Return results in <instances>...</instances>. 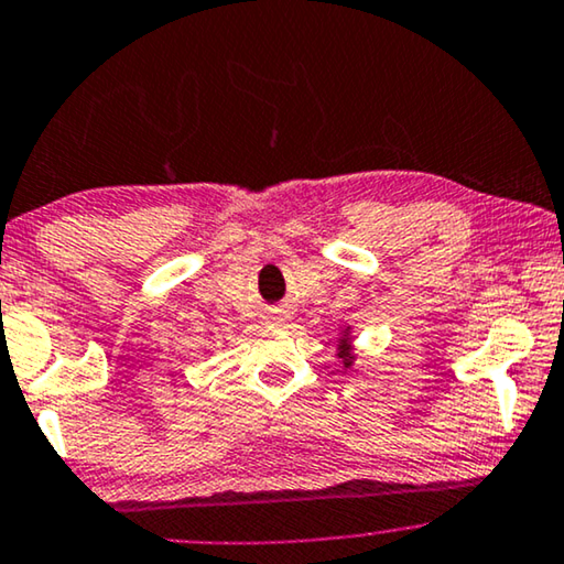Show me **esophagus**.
Masks as SVG:
<instances>
[{
  "mask_svg": "<svg viewBox=\"0 0 564 564\" xmlns=\"http://www.w3.org/2000/svg\"><path fill=\"white\" fill-rule=\"evenodd\" d=\"M276 321H284V315H282V313H276Z\"/></svg>",
  "mask_w": 564,
  "mask_h": 564,
  "instance_id": "34e87169",
  "label": "esophagus"
}]
</instances>
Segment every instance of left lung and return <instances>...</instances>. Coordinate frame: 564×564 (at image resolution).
<instances>
[{
  "instance_id": "obj_1",
  "label": "left lung",
  "mask_w": 564,
  "mask_h": 564,
  "mask_svg": "<svg viewBox=\"0 0 564 564\" xmlns=\"http://www.w3.org/2000/svg\"><path fill=\"white\" fill-rule=\"evenodd\" d=\"M340 358H343V361H346V366H350V358H354V356H350V350L346 348V340L340 343Z\"/></svg>"
}]
</instances>
